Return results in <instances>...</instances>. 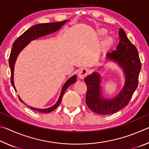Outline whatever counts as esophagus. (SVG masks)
I'll use <instances>...</instances> for the list:
<instances>
[{"mask_svg":"<svg viewBox=\"0 0 149 149\" xmlns=\"http://www.w3.org/2000/svg\"><path fill=\"white\" fill-rule=\"evenodd\" d=\"M88 74H89V70L87 68H81L78 72V77L80 79H84Z\"/></svg>","mask_w":149,"mask_h":149,"instance_id":"obj_1","label":"esophagus"}]
</instances>
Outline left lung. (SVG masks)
<instances>
[{"mask_svg":"<svg viewBox=\"0 0 149 149\" xmlns=\"http://www.w3.org/2000/svg\"><path fill=\"white\" fill-rule=\"evenodd\" d=\"M119 43L116 49L106 54V62H115L123 71L124 85L122 90L111 99L104 97L102 92V78L98 72L84 78L87 86L85 102L87 107L99 114H114L128 104L137 87L141 64L137 48L127 37L122 28L119 29Z\"/></svg>","mask_w":149,"mask_h":149,"instance_id":"left-lung-1","label":"left lung"}]
</instances>
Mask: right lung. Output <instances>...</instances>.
Masks as SVG:
<instances>
[{
  "instance_id": "1",
  "label": "right lung",
  "mask_w": 149,
  "mask_h": 149,
  "mask_svg": "<svg viewBox=\"0 0 149 149\" xmlns=\"http://www.w3.org/2000/svg\"><path fill=\"white\" fill-rule=\"evenodd\" d=\"M68 22H69V20H64V21L62 22L35 25V26L31 27L29 29H27L26 31H25L22 35H20L18 38L14 41L13 45H12V49L9 58V65L11 71V84L16 91H17L16 87L14 86V65L17 60V58L20 52H21L31 41L39 39V37L45 36V35L53 33L57 31L58 30L61 28V27ZM77 75H74L70 78H69V79L65 81L64 85H63V87L62 88L60 97L58 98V99L57 102L55 103L53 106H52V107H50L49 108L41 109V108H36L32 107H29V106L27 105L26 103L21 99V98L19 97V95L18 98L24 104L27 105V107H29V108H31L32 110L38 111V112L41 113H49L52 112V111H53L58 107L60 102H61L62 98L64 94L65 90L68 89V87L70 85L74 84V83H75Z\"/></svg>"
}]
</instances>
